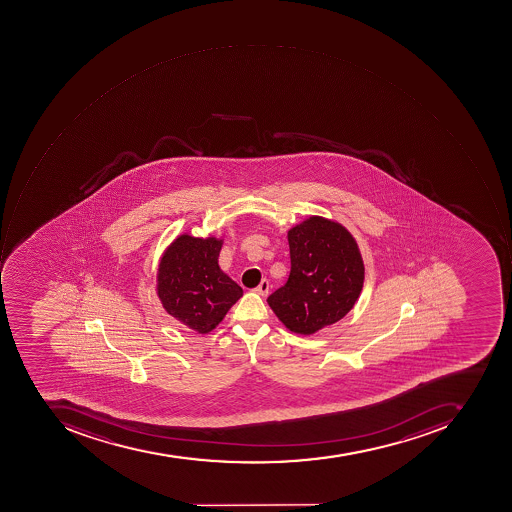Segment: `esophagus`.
Returning a JSON list of instances; mask_svg holds the SVG:
<instances>
[{
	"mask_svg": "<svg viewBox=\"0 0 512 512\" xmlns=\"http://www.w3.org/2000/svg\"><path fill=\"white\" fill-rule=\"evenodd\" d=\"M255 293L260 294V296H268L269 293V282L266 279L261 280L260 285L255 288Z\"/></svg>",
	"mask_w": 512,
	"mask_h": 512,
	"instance_id": "1",
	"label": "esophagus"
}]
</instances>
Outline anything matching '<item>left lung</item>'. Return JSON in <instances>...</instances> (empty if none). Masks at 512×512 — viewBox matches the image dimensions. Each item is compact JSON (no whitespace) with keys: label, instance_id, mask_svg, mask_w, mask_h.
<instances>
[{"label":"left lung","instance_id":"8db88e82","mask_svg":"<svg viewBox=\"0 0 512 512\" xmlns=\"http://www.w3.org/2000/svg\"><path fill=\"white\" fill-rule=\"evenodd\" d=\"M291 272L268 297L288 330L310 336L341 321L360 297L364 263L360 247L342 224L310 216L288 230Z\"/></svg>","mask_w":512,"mask_h":512}]
</instances>
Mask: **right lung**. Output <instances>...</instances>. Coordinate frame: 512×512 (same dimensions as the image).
<instances>
[{"label":"right lung","instance_id":"add662e5","mask_svg":"<svg viewBox=\"0 0 512 512\" xmlns=\"http://www.w3.org/2000/svg\"><path fill=\"white\" fill-rule=\"evenodd\" d=\"M223 240L182 233L160 258L157 296L166 313L194 330L212 332L243 296V289L219 268Z\"/></svg>","mask_w":512,"mask_h":512}]
</instances>
